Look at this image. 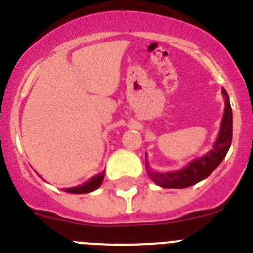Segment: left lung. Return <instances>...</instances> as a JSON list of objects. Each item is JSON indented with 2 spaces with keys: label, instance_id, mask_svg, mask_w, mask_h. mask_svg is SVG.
<instances>
[{
  "label": "left lung",
  "instance_id": "left-lung-1",
  "mask_svg": "<svg viewBox=\"0 0 253 253\" xmlns=\"http://www.w3.org/2000/svg\"><path fill=\"white\" fill-rule=\"evenodd\" d=\"M224 97V114L220 122L218 138L214 143L213 148L202 157H198L187 163V166L177 169V171L169 172H157L149 167L146 161L147 172L154 184L165 189H185V187L193 186L208 176L220 165L224 160L228 149L232 143V133H233V115H232V107L229 102V96L227 91L222 90ZM147 157V156H146ZM147 160V158H146Z\"/></svg>",
  "mask_w": 253,
  "mask_h": 253
}]
</instances>
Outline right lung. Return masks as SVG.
I'll list each match as a JSON object with an SVG mask.
<instances>
[{"label":"right lung","instance_id":"add662e5","mask_svg":"<svg viewBox=\"0 0 253 253\" xmlns=\"http://www.w3.org/2000/svg\"><path fill=\"white\" fill-rule=\"evenodd\" d=\"M105 171L99 173V175H95L93 177H91L90 180L86 181L84 184L78 185V186L75 187H68V189H64V191L69 194H88L95 191L96 189H99L101 186L102 181H104Z\"/></svg>","mask_w":253,"mask_h":253}]
</instances>
